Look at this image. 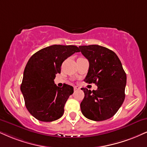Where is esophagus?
<instances>
[{"instance_id":"34e87169","label":"esophagus","mask_w":147,"mask_h":147,"mask_svg":"<svg viewBox=\"0 0 147 147\" xmlns=\"http://www.w3.org/2000/svg\"><path fill=\"white\" fill-rule=\"evenodd\" d=\"M74 90H80V88L79 86H74Z\"/></svg>"}]
</instances>
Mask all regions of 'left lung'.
I'll use <instances>...</instances> for the list:
<instances>
[{"label":"left lung","instance_id":"obj_1","mask_svg":"<svg viewBox=\"0 0 147 147\" xmlns=\"http://www.w3.org/2000/svg\"><path fill=\"white\" fill-rule=\"evenodd\" d=\"M79 48L89 62L84 82L97 86V89L93 91L81 88L84 93L81 111L90 120H107L117 113L123 103L126 74L117 54L108 48L98 45L82 46Z\"/></svg>","mask_w":147,"mask_h":147}]
</instances>
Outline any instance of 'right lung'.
I'll list each match as a JSON object with an SVG mask.
<instances>
[{
    "instance_id": "obj_1",
    "label": "right lung",
    "mask_w": 147,
    "mask_h": 147,
    "mask_svg": "<svg viewBox=\"0 0 147 147\" xmlns=\"http://www.w3.org/2000/svg\"><path fill=\"white\" fill-rule=\"evenodd\" d=\"M78 52L76 46L53 45L39 50L28 60L20 89L27 110L37 120L51 122L63 116L74 88L65 84L59 87L54 79L61 73L63 61Z\"/></svg>"
}]
</instances>
